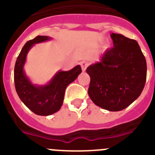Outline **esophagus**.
Returning a JSON list of instances; mask_svg holds the SVG:
<instances>
[{"instance_id": "obj_1", "label": "esophagus", "mask_w": 155, "mask_h": 155, "mask_svg": "<svg viewBox=\"0 0 155 155\" xmlns=\"http://www.w3.org/2000/svg\"><path fill=\"white\" fill-rule=\"evenodd\" d=\"M88 66V63H86V62H82L81 63V67H82V72H85Z\"/></svg>"}]
</instances>
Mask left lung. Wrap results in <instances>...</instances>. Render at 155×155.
<instances>
[{"label": "left lung", "instance_id": "obj_1", "mask_svg": "<svg viewBox=\"0 0 155 155\" xmlns=\"http://www.w3.org/2000/svg\"><path fill=\"white\" fill-rule=\"evenodd\" d=\"M113 48L90 65L89 93L92 102L110 112L123 110L136 100L144 87L147 64L138 42L121 34H111Z\"/></svg>", "mask_w": 155, "mask_h": 155}]
</instances>
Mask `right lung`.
Listing matches in <instances>:
<instances>
[{"instance_id": "right-lung-1", "label": "right lung", "mask_w": 155, "mask_h": 155, "mask_svg": "<svg viewBox=\"0 0 155 155\" xmlns=\"http://www.w3.org/2000/svg\"><path fill=\"white\" fill-rule=\"evenodd\" d=\"M51 40L47 36H37L29 40L21 50L14 67V84L19 98L34 113L47 116L58 112L63 105L65 90L82 73L79 65L69 71H58L46 85L39 86L31 82L24 72L27 53L36 43Z\"/></svg>"}]
</instances>
